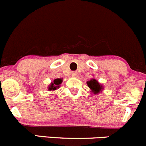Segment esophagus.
Wrapping results in <instances>:
<instances>
[{
    "label": "esophagus",
    "instance_id": "1",
    "mask_svg": "<svg viewBox=\"0 0 146 146\" xmlns=\"http://www.w3.org/2000/svg\"><path fill=\"white\" fill-rule=\"evenodd\" d=\"M72 76H73V77H78V73L76 71H73L72 73Z\"/></svg>",
    "mask_w": 146,
    "mask_h": 146
}]
</instances>
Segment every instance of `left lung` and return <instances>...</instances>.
<instances>
[{
  "instance_id": "8db88e82",
  "label": "left lung",
  "mask_w": 146,
  "mask_h": 146,
  "mask_svg": "<svg viewBox=\"0 0 146 146\" xmlns=\"http://www.w3.org/2000/svg\"><path fill=\"white\" fill-rule=\"evenodd\" d=\"M87 84H88V86L91 89V92H93L94 94H96V95L102 92V90H103L102 85H100L98 80L94 78L91 79L90 80L87 82Z\"/></svg>"
}]
</instances>
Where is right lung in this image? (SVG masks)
<instances>
[{"label":"right lung","mask_w":146,"mask_h":146,"mask_svg":"<svg viewBox=\"0 0 146 146\" xmlns=\"http://www.w3.org/2000/svg\"><path fill=\"white\" fill-rule=\"evenodd\" d=\"M63 80L62 78H56L54 80V82H51L49 85H48V90L49 91H54L57 89L59 88L60 85L62 82Z\"/></svg>","instance_id":"obj_1"}]
</instances>
